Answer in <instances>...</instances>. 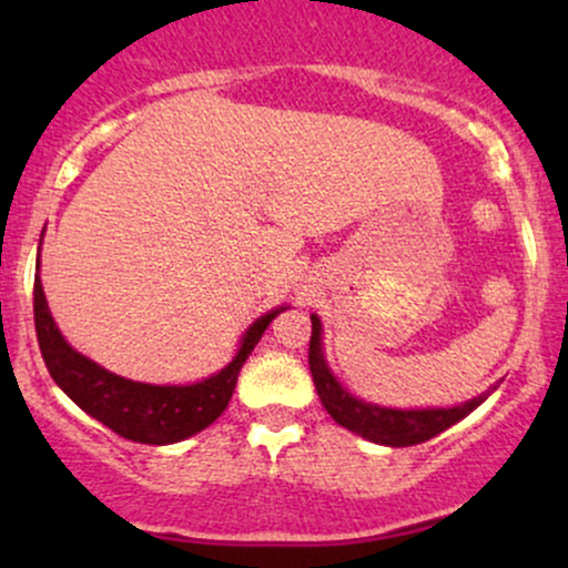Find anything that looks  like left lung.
I'll use <instances>...</instances> for the list:
<instances>
[{"instance_id":"8db88e82","label":"left lung","mask_w":568,"mask_h":568,"mask_svg":"<svg viewBox=\"0 0 568 568\" xmlns=\"http://www.w3.org/2000/svg\"><path fill=\"white\" fill-rule=\"evenodd\" d=\"M323 325L321 317L312 315V336H310V371L312 379H315V389L321 395L325 410L331 414V419L336 425L347 427L349 433L361 435L371 443H382V446H416V443H425L435 435H440L443 429L456 425L459 419H465L470 410H475L480 403L486 400V395L473 397V400L462 403L454 408H384L374 406V403L361 400L349 393L347 387H342V382L331 374L328 363L323 355ZM497 389V387H494Z\"/></svg>"}]
</instances>
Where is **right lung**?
I'll use <instances>...</instances> for the list:
<instances>
[{"instance_id": "1", "label": "right lung", "mask_w": 568, "mask_h": 568, "mask_svg": "<svg viewBox=\"0 0 568 568\" xmlns=\"http://www.w3.org/2000/svg\"><path fill=\"white\" fill-rule=\"evenodd\" d=\"M283 310L285 306H277V310L258 317L245 331L237 355L232 357L230 366H224L207 379L184 384V387L181 384L160 387V384L130 382L125 376H116L112 371L101 368L67 344V338L61 336L48 310L37 258L34 325L39 349H42L50 376L84 414H90L112 433L122 435V438L149 443V446H168V443L192 438L194 433L213 425L224 414V408L232 400L240 368L258 344L266 325L275 321Z\"/></svg>"}]
</instances>
